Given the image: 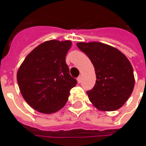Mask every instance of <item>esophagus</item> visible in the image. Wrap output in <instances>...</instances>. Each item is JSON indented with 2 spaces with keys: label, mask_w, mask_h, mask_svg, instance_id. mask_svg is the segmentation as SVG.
Returning a JSON list of instances; mask_svg holds the SVG:
<instances>
[{
  "label": "esophagus",
  "mask_w": 146,
  "mask_h": 146,
  "mask_svg": "<svg viewBox=\"0 0 146 146\" xmlns=\"http://www.w3.org/2000/svg\"><path fill=\"white\" fill-rule=\"evenodd\" d=\"M81 80H82L81 76H80L78 78H77V81H78V83H80V82H81Z\"/></svg>",
  "instance_id": "esophagus-1"
}]
</instances>
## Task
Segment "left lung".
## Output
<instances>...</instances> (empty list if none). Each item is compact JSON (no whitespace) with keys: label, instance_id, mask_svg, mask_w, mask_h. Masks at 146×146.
Listing matches in <instances>:
<instances>
[{"label":"left lung","instance_id":"1","mask_svg":"<svg viewBox=\"0 0 146 146\" xmlns=\"http://www.w3.org/2000/svg\"><path fill=\"white\" fill-rule=\"evenodd\" d=\"M93 64L96 84L88 91L89 101L99 110L119 109L131 96L135 79L126 56L117 48L100 42L77 43Z\"/></svg>","mask_w":146,"mask_h":146}]
</instances>
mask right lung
Wrapping results in <instances>:
<instances>
[{
  "mask_svg": "<svg viewBox=\"0 0 146 146\" xmlns=\"http://www.w3.org/2000/svg\"><path fill=\"white\" fill-rule=\"evenodd\" d=\"M70 47V40L45 41L26 57L18 70L17 81L23 97L40 113L52 114L62 109L77 84L66 63Z\"/></svg>",
  "mask_w": 146,
  "mask_h": 146,
  "instance_id": "1",
  "label": "right lung"
}]
</instances>
